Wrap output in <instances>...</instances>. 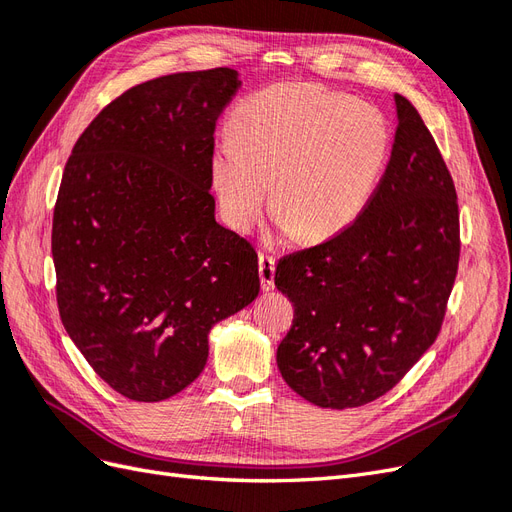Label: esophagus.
<instances>
[{
	"label": "esophagus",
	"instance_id": "obj_1",
	"mask_svg": "<svg viewBox=\"0 0 512 512\" xmlns=\"http://www.w3.org/2000/svg\"><path fill=\"white\" fill-rule=\"evenodd\" d=\"M258 271H260V286L262 290L273 288V277H275V258L267 254H258Z\"/></svg>",
	"mask_w": 512,
	"mask_h": 512
}]
</instances>
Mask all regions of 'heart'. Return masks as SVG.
Wrapping results in <instances>:
<instances>
[{
  "mask_svg": "<svg viewBox=\"0 0 512 512\" xmlns=\"http://www.w3.org/2000/svg\"><path fill=\"white\" fill-rule=\"evenodd\" d=\"M230 130L209 164L226 222L250 230L271 185L273 215L301 241L329 239L359 218L391 153L389 123L376 106L307 83L245 98Z\"/></svg>",
  "mask_w": 512,
  "mask_h": 512,
  "instance_id": "1",
  "label": "heart"
}]
</instances>
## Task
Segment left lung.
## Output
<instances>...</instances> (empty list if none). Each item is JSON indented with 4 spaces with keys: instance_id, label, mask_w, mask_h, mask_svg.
Listing matches in <instances>:
<instances>
[{
    "instance_id": "1",
    "label": "left lung",
    "mask_w": 512,
    "mask_h": 512,
    "mask_svg": "<svg viewBox=\"0 0 512 512\" xmlns=\"http://www.w3.org/2000/svg\"><path fill=\"white\" fill-rule=\"evenodd\" d=\"M397 132L378 188L342 232L277 262L294 305L277 367L320 408L369 404L436 342L459 267L451 173L416 108L395 94Z\"/></svg>"
}]
</instances>
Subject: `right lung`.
<instances>
[{
  "instance_id": "obj_1",
  "label": "right lung",
  "mask_w": 512,
  "mask_h": 512,
  "mask_svg": "<svg viewBox=\"0 0 512 512\" xmlns=\"http://www.w3.org/2000/svg\"><path fill=\"white\" fill-rule=\"evenodd\" d=\"M237 70L160 76L106 104L76 141L53 211L61 322L96 374L162 401L205 369L209 331L260 290L250 241L215 222V123Z\"/></svg>"
}]
</instances>
